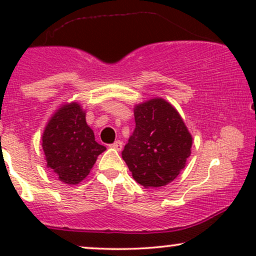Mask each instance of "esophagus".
<instances>
[{
  "mask_svg": "<svg viewBox=\"0 0 256 256\" xmlns=\"http://www.w3.org/2000/svg\"><path fill=\"white\" fill-rule=\"evenodd\" d=\"M110 146H112V148L116 149V150H122V140H116V142H114L113 144H110Z\"/></svg>",
  "mask_w": 256,
  "mask_h": 256,
  "instance_id": "esophagus-1",
  "label": "esophagus"
}]
</instances>
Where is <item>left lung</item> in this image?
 <instances>
[{"label": "left lung", "instance_id": "obj_1", "mask_svg": "<svg viewBox=\"0 0 256 256\" xmlns=\"http://www.w3.org/2000/svg\"><path fill=\"white\" fill-rule=\"evenodd\" d=\"M134 122L122 152L132 177L144 188L171 183L192 152V138L183 119L165 100L152 98L136 106Z\"/></svg>", "mask_w": 256, "mask_h": 256}]
</instances>
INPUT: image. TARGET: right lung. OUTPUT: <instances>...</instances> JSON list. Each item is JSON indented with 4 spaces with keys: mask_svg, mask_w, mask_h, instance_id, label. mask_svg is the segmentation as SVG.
<instances>
[{
    "mask_svg": "<svg viewBox=\"0 0 256 256\" xmlns=\"http://www.w3.org/2000/svg\"><path fill=\"white\" fill-rule=\"evenodd\" d=\"M42 146L46 167L58 180L73 185L89 174L96 158L106 150L95 140L84 110L74 102L62 106L52 116L43 132Z\"/></svg>",
    "mask_w": 256,
    "mask_h": 256,
    "instance_id": "add662e5",
    "label": "right lung"
}]
</instances>
